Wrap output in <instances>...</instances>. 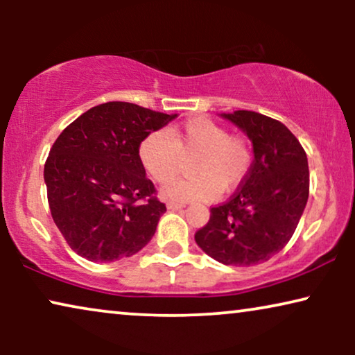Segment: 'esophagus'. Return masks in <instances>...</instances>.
<instances>
[{"label":"esophagus","mask_w":355,"mask_h":355,"mask_svg":"<svg viewBox=\"0 0 355 355\" xmlns=\"http://www.w3.org/2000/svg\"><path fill=\"white\" fill-rule=\"evenodd\" d=\"M166 207H168V210H181V208H184L186 205H184V203H179V202H168L166 203Z\"/></svg>","instance_id":"esophagus-1"}]
</instances>
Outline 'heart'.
<instances>
[{
	"mask_svg": "<svg viewBox=\"0 0 355 355\" xmlns=\"http://www.w3.org/2000/svg\"><path fill=\"white\" fill-rule=\"evenodd\" d=\"M144 168L159 184L169 182L192 159L196 176L176 179L163 189L173 200H210L220 191L230 192L247 178L252 148L241 135H230L225 125L208 118L189 119L179 128L148 134L139 148Z\"/></svg>",
	"mask_w": 355,
	"mask_h": 355,
	"instance_id": "b5f03b06",
	"label": "heart"
}]
</instances>
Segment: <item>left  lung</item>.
<instances>
[{"instance_id":"obj_1","label":"left lung","mask_w":355,"mask_h":355,"mask_svg":"<svg viewBox=\"0 0 355 355\" xmlns=\"http://www.w3.org/2000/svg\"><path fill=\"white\" fill-rule=\"evenodd\" d=\"M254 145V162L234 196L210 208L198 247L225 265L252 266L288 244L309 198L307 155L283 123L255 111L223 113Z\"/></svg>"}]
</instances>
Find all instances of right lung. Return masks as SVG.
I'll return each instance as SVG.
<instances>
[{"label":"right lung","mask_w":355,"mask_h":355,"mask_svg":"<svg viewBox=\"0 0 355 355\" xmlns=\"http://www.w3.org/2000/svg\"><path fill=\"white\" fill-rule=\"evenodd\" d=\"M178 114L108 101L60 134L45 163L48 205L77 255L114 261L142 250L166 207L155 197L139 148Z\"/></svg>","instance_id":"obj_1"}]
</instances>
